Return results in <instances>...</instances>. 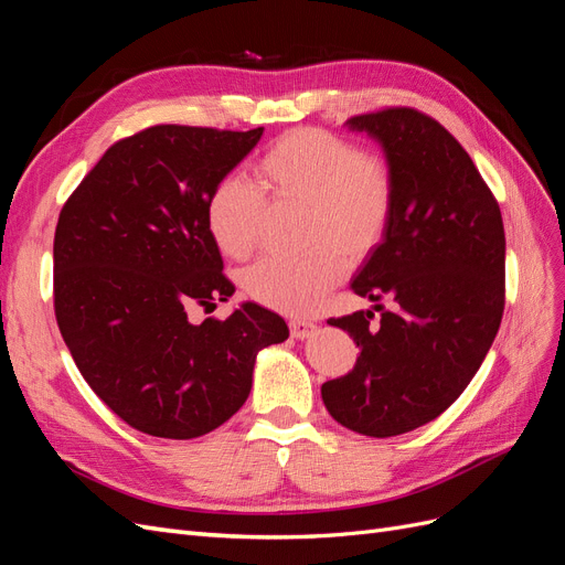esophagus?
<instances>
[{
  "label": "esophagus",
  "mask_w": 565,
  "mask_h": 565,
  "mask_svg": "<svg viewBox=\"0 0 565 565\" xmlns=\"http://www.w3.org/2000/svg\"><path fill=\"white\" fill-rule=\"evenodd\" d=\"M289 332H292V337H297V339H306L316 332V322L299 320V318L289 320Z\"/></svg>",
  "instance_id": "obj_1"
}]
</instances>
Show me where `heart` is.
<instances>
[{
    "label": "heart",
    "mask_w": 565,
    "mask_h": 565,
    "mask_svg": "<svg viewBox=\"0 0 565 565\" xmlns=\"http://www.w3.org/2000/svg\"><path fill=\"white\" fill-rule=\"evenodd\" d=\"M256 184L224 174L207 198V228L231 259H247L262 241L273 202L303 204V235L313 249L297 259L266 256L243 276L249 299L266 309L311 313L382 245L396 210V174L380 152L363 150L324 129L285 131L252 164Z\"/></svg>",
    "instance_id": "1"
}]
</instances>
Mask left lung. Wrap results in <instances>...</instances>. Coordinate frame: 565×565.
<instances>
[{
  "mask_svg": "<svg viewBox=\"0 0 565 565\" xmlns=\"http://www.w3.org/2000/svg\"><path fill=\"white\" fill-rule=\"evenodd\" d=\"M349 125L384 146L396 174L388 233L351 285L391 309L328 320L361 355L320 393L341 426L388 438L446 413L481 367L504 313V226L469 152L431 115L391 106Z\"/></svg>",
  "mask_w": 565,
  "mask_h": 565,
  "instance_id": "1",
  "label": "left lung"
}]
</instances>
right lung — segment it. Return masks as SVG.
<instances>
[{
  "instance_id": "add662e5",
  "label": "right lung",
  "mask_w": 565,
  "mask_h": 565,
  "mask_svg": "<svg viewBox=\"0 0 565 565\" xmlns=\"http://www.w3.org/2000/svg\"><path fill=\"white\" fill-rule=\"evenodd\" d=\"M262 134L141 129L104 152L58 214V330L82 377L136 431L177 440L214 431L247 401L256 353L289 334L256 303L226 320H188L235 292L204 210Z\"/></svg>"
}]
</instances>
